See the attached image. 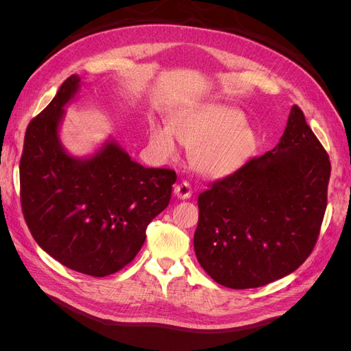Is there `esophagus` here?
<instances>
[{"instance_id": "esophagus-1", "label": "esophagus", "mask_w": 351, "mask_h": 351, "mask_svg": "<svg viewBox=\"0 0 351 351\" xmlns=\"http://www.w3.org/2000/svg\"><path fill=\"white\" fill-rule=\"evenodd\" d=\"M174 195H176L178 199H189L190 196H192V187H190V184H189L187 182L178 183V184L174 187Z\"/></svg>"}]
</instances>
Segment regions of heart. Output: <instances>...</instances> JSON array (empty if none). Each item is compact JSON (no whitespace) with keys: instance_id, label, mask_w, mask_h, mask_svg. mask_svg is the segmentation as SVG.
Listing matches in <instances>:
<instances>
[{"instance_id":"1","label":"heart","mask_w":351,"mask_h":351,"mask_svg":"<svg viewBox=\"0 0 351 351\" xmlns=\"http://www.w3.org/2000/svg\"><path fill=\"white\" fill-rule=\"evenodd\" d=\"M190 151V165L206 177H226L247 162L258 137L244 121L241 110L224 104H206L178 112L173 129L154 125L149 133L152 152L162 161L178 156V145Z\"/></svg>"}]
</instances>
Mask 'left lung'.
Instances as JSON below:
<instances>
[{
    "label": "left lung",
    "mask_w": 351,
    "mask_h": 351,
    "mask_svg": "<svg viewBox=\"0 0 351 351\" xmlns=\"http://www.w3.org/2000/svg\"><path fill=\"white\" fill-rule=\"evenodd\" d=\"M331 162L293 105L278 145L197 197L195 252L228 289H256L295 271L312 253L326 209Z\"/></svg>",
    "instance_id": "1"
}]
</instances>
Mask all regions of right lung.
I'll list each match as a JSON object with an SVG mask.
<instances>
[{"label": "right lung", "instance_id": "obj_1", "mask_svg": "<svg viewBox=\"0 0 351 351\" xmlns=\"http://www.w3.org/2000/svg\"><path fill=\"white\" fill-rule=\"evenodd\" d=\"M80 89L73 74L27 125L20 159V200L39 246L64 267L107 277L130 263L146 227L168 206L177 176L145 168L114 139L77 158L60 141L66 105Z\"/></svg>", "mask_w": 351, "mask_h": 351}]
</instances>
